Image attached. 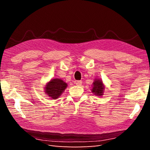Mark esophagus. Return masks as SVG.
Listing matches in <instances>:
<instances>
[{"mask_svg": "<svg viewBox=\"0 0 150 150\" xmlns=\"http://www.w3.org/2000/svg\"><path fill=\"white\" fill-rule=\"evenodd\" d=\"M75 84H76V85L79 86H81L82 85V81H78L76 82Z\"/></svg>", "mask_w": 150, "mask_h": 150, "instance_id": "34e87169", "label": "esophagus"}]
</instances>
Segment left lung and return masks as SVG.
<instances>
[{"label": "left lung", "mask_w": 150, "mask_h": 150, "mask_svg": "<svg viewBox=\"0 0 150 150\" xmlns=\"http://www.w3.org/2000/svg\"><path fill=\"white\" fill-rule=\"evenodd\" d=\"M91 86L92 89L91 90L92 93L97 95V96H103L105 90V86L100 79H95Z\"/></svg>", "instance_id": "left-lung-1"}]
</instances>
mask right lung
I'll return each instance as SVG.
<instances>
[{
	"label": "right lung",
	"mask_w": 150,
	"mask_h": 150,
	"mask_svg": "<svg viewBox=\"0 0 150 150\" xmlns=\"http://www.w3.org/2000/svg\"><path fill=\"white\" fill-rule=\"evenodd\" d=\"M67 86L68 84L62 79L58 78L52 79L47 82L44 87V93L50 98L55 100L60 97Z\"/></svg>",
	"instance_id": "add662e5"
}]
</instances>
